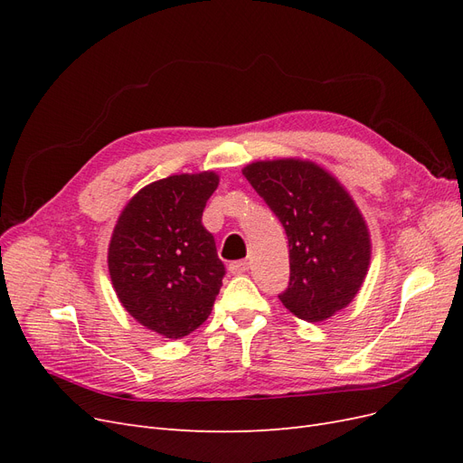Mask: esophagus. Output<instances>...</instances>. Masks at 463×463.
Segmentation results:
<instances>
[{
	"instance_id": "1",
	"label": "esophagus",
	"mask_w": 463,
	"mask_h": 463,
	"mask_svg": "<svg viewBox=\"0 0 463 463\" xmlns=\"http://www.w3.org/2000/svg\"><path fill=\"white\" fill-rule=\"evenodd\" d=\"M228 269H230L232 274H243V272L249 270V262L247 260H235L228 266Z\"/></svg>"
}]
</instances>
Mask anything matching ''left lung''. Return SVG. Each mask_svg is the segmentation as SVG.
<instances>
[{
  "label": "left lung",
  "instance_id": "obj_1",
  "mask_svg": "<svg viewBox=\"0 0 463 463\" xmlns=\"http://www.w3.org/2000/svg\"><path fill=\"white\" fill-rule=\"evenodd\" d=\"M243 175L282 222L289 286L278 296L307 322H322L354 301L371 264V233L355 201L311 160H259Z\"/></svg>",
  "mask_w": 463,
  "mask_h": 463
}]
</instances>
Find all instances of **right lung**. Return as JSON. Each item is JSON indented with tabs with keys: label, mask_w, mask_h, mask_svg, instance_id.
Masks as SVG:
<instances>
[{
	"label": "right lung",
	"mask_w": 463,
	"mask_h": 463,
	"mask_svg": "<svg viewBox=\"0 0 463 463\" xmlns=\"http://www.w3.org/2000/svg\"><path fill=\"white\" fill-rule=\"evenodd\" d=\"M214 172L154 181L125 204L108 247V270L121 305L137 322L179 340L208 318L226 274L203 210Z\"/></svg>",
	"instance_id": "obj_1"
}]
</instances>
